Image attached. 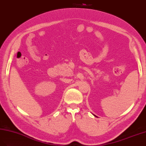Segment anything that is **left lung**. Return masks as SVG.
Wrapping results in <instances>:
<instances>
[{
  "label": "left lung",
  "instance_id": "left-lung-1",
  "mask_svg": "<svg viewBox=\"0 0 146 146\" xmlns=\"http://www.w3.org/2000/svg\"><path fill=\"white\" fill-rule=\"evenodd\" d=\"M94 116H95V117H96V115H94Z\"/></svg>",
  "mask_w": 146,
  "mask_h": 146
}]
</instances>
